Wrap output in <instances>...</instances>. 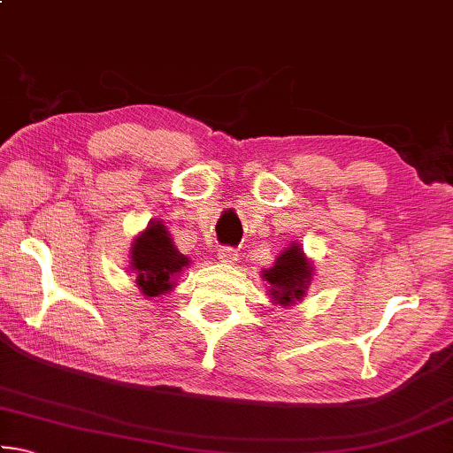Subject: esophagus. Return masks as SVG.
<instances>
[{
  "label": "esophagus",
  "instance_id": "obj_1",
  "mask_svg": "<svg viewBox=\"0 0 453 453\" xmlns=\"http://www.w3.org/2000/svg\"><path fill=\"white\" fill-rule=\"evenodd\" d=\"M218 257L224 264H234V262H237V250L229 248V245H224V248L218 250Z\"/></svg>",
  "mask_w": 453,
  "mask_h": 453
}]
</instances>
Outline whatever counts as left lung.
Masks as SVG:
<instances>
[{
    "mask_svg": "<svg viewBox=\"0 0 453 453\" xmlns=\"http://www.w3.org/2000/svg\"><path fill=\"white\" fill-rule=\"evenodd\" d=\"M264 278L272 286V300L280 305L300 302L311 280V265L302 254L300 243H294L278 257L273 267L265 270Z\"/></svg>",
    "mask_w": 453,
    "mask_h": 453,
    "instance_id": "1",
    "label": "left lung"
}]
</instances>
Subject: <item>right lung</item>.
Listing matches in <instances>:
<instances>
[{"instance_id":"1","label":"right lung","mask_w":453,"mask_h":453,"mask_svg":"<svg viewBox=\"0 0 453 453\" xmlns=\"http://www.w3.org/2000/svg\"><path fill=\"white\" fill-rule=\"evenodd\" d=\"M183 265H188V257L173 248L162 221H153L134 242L132 270L137 273L135 281L145 296L156 297L172 289V280Z\"/></svg>"}]
</instances>
